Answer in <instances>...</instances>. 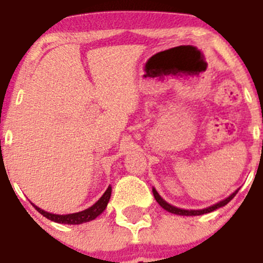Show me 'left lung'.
<instances>
[{
	"label": "left lung",
	"mask_w": 263,
	"mask_h": 263,
	"mask_svg": "<svg viewBox=\"0 0 263 263\" xmlns=\"http://www.w3.org/2000/svg\"><path fill=\"white\" fill-rule=\"evenodd\" d=\"M238 190L239 189H237L236 192L233 193V194L229 195V197L227 198V199H224V200L219 201V203L214 204V205H212V206H208V208H205V209H200V211H186V209H180V208H176V206H174V205H170V204L166 203V201H165L164 199L160 197L159 193L156 192V189H155V187H153L154 197H155V199H156L157 203H159L160 205H161L162 208L165 209V211L173 213V214H178V215H201V214H205V213H211L213 211H215V209L220 208V206L227 205V204H228L229 201L232 200V199L236 197V194H237V193H238Z\"/></svg>",
	"instance_id": "1"
}]
</instances>
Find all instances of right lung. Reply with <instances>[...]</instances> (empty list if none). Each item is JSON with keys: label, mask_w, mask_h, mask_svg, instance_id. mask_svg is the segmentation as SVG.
<instances>
[{"label": "right lung", "mask_w": 263, "mask_h": 263, "mask_svg": "<svg viewBox=\"0 0 263 263\" xmlns=\"http://www.w3.org/2000/svg\"><path fill=\"white\" fill-rule=\"evenodd\" d=\"M110 193H112V187L108 186V189L104 192V194L102 195V197L99 198V200L97 201L96 204H93L90 208L78 213H73V214H65V215L52 214V213L43 211V209H40L39 206L35 205V204H32V206H34L40 214H43L44 217L52 220V222L62 223V224H82V223L90 222V220L96 219V218L98 217L104 209H106L107 204H108L109 198H110Z\"/></svg>", "instance_id": "obj_1"}]
</instances>
